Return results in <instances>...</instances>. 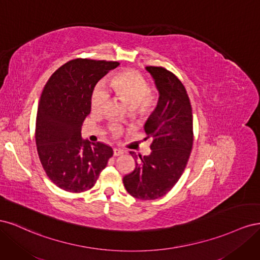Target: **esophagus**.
Instances as JSON below:
<instances>
[{
    "label": "esophagus",
    "mask_w": 260,
    "mask_h": 260,
    "mask_svg": "<svg viewBox=\"0 0 260 260\" xmlns=\"http://www.w3.org/2000/svg\"><path fill=\"white\" fill-rule=\"evenodd\" d=\"M122 154V151L119 148H114V156H119Z\"/></svg>",
    "instance_id": "34e87169"
}]
</instances>
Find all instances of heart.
Here are the masks:
<instances>
[{
    "mask_svg": "<svg viewBox=\"0 0 260 260\" xmlns=\"http://www.w3.org/2000/svg\"><path fill=\"white\" fill-rule=\"evenodd\" d=\"M108 86L117 98L124 101L131 108L141 115L152 113L158 102L157 93L148 88L147 80L143 75L136 70H123L108 79ZM109 102V94L103 85L99 84L91 95V109L94 113H102ZM121 129L113 125V137L120 135Z\"/></svg>",
    "mask_w": 260,
    "mask_h": 260,
    "instance_id": "obj_1",
    "label": "heart"
}]
</instances>
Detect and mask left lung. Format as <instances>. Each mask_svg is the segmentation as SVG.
<instances>
[{
    "label": "left lung",
    "instance_id": "left-lung-1",
    "mask_svg": "<svg viewBox=\"0 0 260 260\" xmlns=\"http://www.w3.org/2000/svg\"><path fill=\"white\" fill-rule=\"evenodd\" d=\"M146 70L159 92L158 104L144 125L152 152L139 155L135 169L122 181L133 198L152 201L166 195L182 176L194 136L192 107L183 83L164 67L147 66Z\"/></svg>",
    "mask_w": 260,
    "mask_h": 260
}]
</instances>
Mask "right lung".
<instances>
[{"mask_svg": "<svg viewBox=\"0 0 260 260\" xmlns=\"http://www.w3.org/2000/svg\"><path fill=\"white\" fill-rule=\"evenodd\" d=\"M119 62L76 58L60 66L46 82L39 102L36 144L42 167L61 190L81 193L98 181L113 148L82 140L94 86Z\"/></svg>", "mask_w": 260, "mask_h": 260, "instance_id": "obj_1", "label": "right lung"}]
</instances>
